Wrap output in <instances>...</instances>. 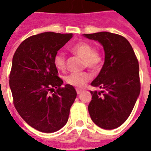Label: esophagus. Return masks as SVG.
<instances>
[{
	"instance_id": "esophagus-1",
	"label": "esophagus",
	"mask_w": 151,
	"mask_h": 151,
	"mask_svg": "<svg viewBox=\"0 0 151 151\" xmlns=\"http://www.w3.org/2000/svg\"><path fill=\"white\" fill-rule=\"evenodd\" d=\"M76 91H77V93H78V94H80L81 92H82V89H80V88H76Z\"/></svg>"
}]
</instances>
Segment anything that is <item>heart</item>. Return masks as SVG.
<instances>
[{"label": "heart", "instance_id": "1", "mask_svg": "<svg viewBox=\"0 0 151 151\" xmlns=\"http://www.w3.org/2000/svg\"><path fill=\"white\" fill-rule=\"evenodd\" d=\"M70 51L77 55L83 60V66L93 71L98 70L103 63V55L98 49L93 48L91 44L85 41H79L70 48ZM55 67L60 71L66 70V58L63 52H58L54 56ZM91 73L88 71L79 73H71L65 77L64 80L67 85L74 87H82L91 79Z\"/></svg>", "mask_w": 151, "mask_h": 151}]
</instances>
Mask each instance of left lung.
Wrapping results in <instances>:
<instances>
[{
    "mask_svg": "<svg viewBox=\"0 0 151 151\" xmlns=\"http://www.w3.org/2000/svg\"><path fill=\"white\" fill-rule=\"evenodd\" d=\"M85 36L99 41L105 51L104 64L91 84L102 91H90V117L102 129H114L128 119L140 92L138 59L122 35L99 32Z\"/></svg>",
    "mask_w": 151,
    "mask_h": 151,
    "instance_id": "left-lung-1",
    "label": "left lung"
}]
</instances>
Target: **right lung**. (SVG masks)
Segmentation results:
<instances>
[{"label":"right lung","instance_id":"1","mask_svg":"<svg viewBox=\"0 0 151 151\" xmlns=\"http://www.w3.org/2000/svg\"><path fill=\"white\" fill-rule=\"evenodd\" d=\"M73 37L45 32L25 39L13 55L9 85L13 104L27 124L52 133L66 124L77 96L72 85L62 87L53 59Z\"/></svg>","mask_w":151,"mask_h":151}]
</instances>
